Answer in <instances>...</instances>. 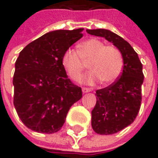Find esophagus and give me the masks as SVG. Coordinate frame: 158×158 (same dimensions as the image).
I'll return each instance as SVG.
<instances>
[{"label": "esophagus", "instance_id": "esophagus-1", "mask_svg": "<svg viewBox=\"0 0 158 158\" xmlns=\"http://www.w3.org/2000/svg\"><path fill=\"white\" fill-rule=\"evenodd\" d=\"M82 92H83V93H87V92H89V91H90L91 89H90L89 88H86V87H83V88L82 89Z\"/></svg>", "mask_w": 158, "mask_h": 158}]
</instances>
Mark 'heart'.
<instances>
[{
	"label": "heart",
	"instance_id": "obj_1",
	"mask_svg": "<svg viewBox=\"0 0 158 158\" xmlns=\"http://www.w3.org/2000/svg\"><path fill=\"white\" fill-rule=\"evenodd\" d=\"M91 72L85 77L88 83L98 79L102 84H109L118 78L123 69V58L116 46H106L98 39H89L79 45L78 52L68 49L62 56V65L75 81L81 78L87 65Z\"/></svg>",
	"mask_w": 158,
	"mask_h": 158
}]
</instances>
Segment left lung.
Returning a JSON list of instances; mask_svg holds the SVG:
<instances>
[{"mask_svg":"<svg viewBox=\"0 0 158 158\" xmlns=\"http://www.w3.org/2000/svg\"><path fill=\"white\" fill-rule=\"evenodd\" d=\"M90 35L112 42L123 58V70L118 79L96 91L97 103L91 112V126L99 135H112L134 122L142 103L143 64L131 45L117 34L105 29L87 30Z\"/></svg>","mask_w":158,"mask_h":158,"instance_id":"1","label":"left lung"}]
</instances>
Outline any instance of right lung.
Returning a JSON list of instances; mask_svg holds the SVG:
<instances>
[{
	"instance_id": "add662e5",
	"label": "right lung",
	"mask_w": 158,
	"mask_h": 158,
	"mask_svg": "<svg viewBox=\"0 0 158 158\" xmlns=\"http://www.w3.org/2000/svg\"><path fill=\"white\" fill-rule=\"evenodd\" d=\"M82 30L48 32L19 53L13 77L14 106L28 128L56 133L70 107L82 97L81 87L71 82L62 65L64 52L82 38Z\"/></svg>"
}]
</instances>
